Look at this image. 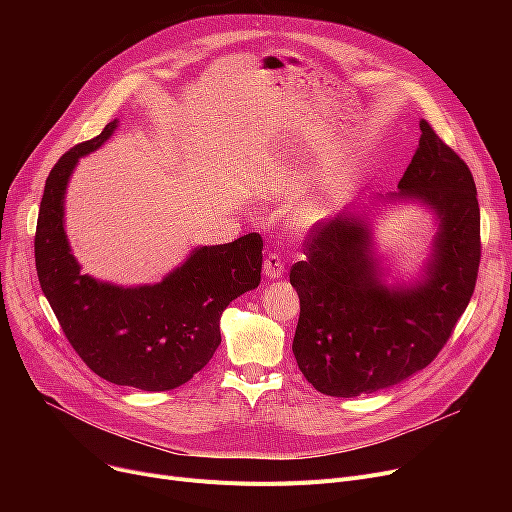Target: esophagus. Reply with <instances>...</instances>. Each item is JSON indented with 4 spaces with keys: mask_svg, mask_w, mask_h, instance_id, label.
<instances>
[{
    "mask_svg": "<svg viewBox=\"0 0 512 512\" xmlns=\"http://www.w3.org/2000/svg\"><path fill=\"white\" fill-rule=\"evenodd\" d=\"M263 274L270 278V280L282 278V274H284V261H282V257L276 251H272L270 255L265 257V261H263Z\"/></svg>",
    "mask_w": 512,
    "mask_h": 512,
    "instance_id": "1",
    "label": "esophagus"
}]
</instances>
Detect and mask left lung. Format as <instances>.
<instances>
[{
    "mask_svg": "<svg viewBox=\"0 0 512 512\" xmlns=\"http://www.w3.org/2000/svg\"><path fill=\"white\" fill-rule=\"evenodd\" d=\"M419 130V147L394 197L421 199L438 211L427 278L413 288L382 286L365 228L344 215L307 232V259L290 270L301 299L292 353L321 394H369L427 367L473 297L481 259L473 174L432 124L421 120Z\"/></svg>",
    "mask_w": 512,
    "mask_h": 512,
    "instance_id": "1",
    "label": "left lung"
}]
</instances>
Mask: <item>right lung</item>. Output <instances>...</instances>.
<instances>
[{"label":"right lung","instance_id":"1","mask_svg":"<svg viewBox=\"0 0 512 512\" xmlns=\"http://www.w3.org/2000/svg\"><path fill=\"white\" fill-rule=\"evenodd\" d=\"M116 120L78 143L51 168L39 207L35 265L62 332L99 378L149 392L186 384L220 346V315L261 282L263 238L201 247L164 282L139 288L101 284L80 274L64 232V193L72 168L112 137Z\"/></svg>","mask_w":512,"mask_h":512}]
</instances>
